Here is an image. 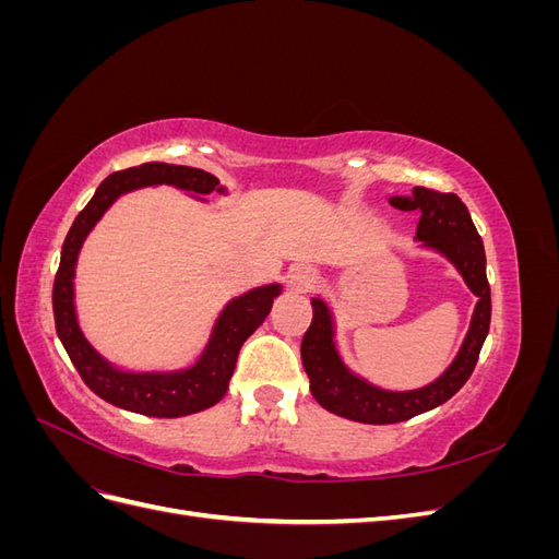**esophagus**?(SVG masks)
I'll return each mask as SVG.
<instances>
[{"label": "esophagus", "instance_id": "esophagus-1", "mask_svg": "<svg viewBox=\"0 0 559 559\" xmlns=\"http://www.w3.org/2000/svg\"><path fill=\"white\" fill-rule=\"evenodd\" d=\"M317 284V273L308 265H294L289 270V286L294 292H310Z\"/></svg>", "mask_w": 559, "mask_h": 559}]
</instances>
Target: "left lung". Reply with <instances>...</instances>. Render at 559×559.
Segmentation results:
<instances>
[{
	"label": "left lung",
	"mask_w": 559,
	"mask_h": 559,
	"mask_svg": "<svg viewBox=\"0 0 559 559\" xmlns=\"http://www.w3.org/2000/svg\"><path fill=\"white\" fill-rule=\"evenodd\" d=\"M389 202L396 210L419 212L415 242L450 261L478 302L473 308L464 343L443 373L425 386L394 392L354 373L337 349L335 319L329 302L321 296L310 300L312 324L300 343V359L310 378V392L321 408L337 417L364 421V425H396L452 399L476 368L489 331V317H492V298H489L485 275V247L464 202L454 193H438L421 186H415L413 195L392 198Z\"/></svg>",
	"instance_id": "8db88e82"
}]
</instances>
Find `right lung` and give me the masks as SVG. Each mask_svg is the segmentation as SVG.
Returning <instances> with one entry per match:
<instances>
[{
  "instance_id": "obj_1",
  "label": "right lung",
  "mask_w": 559,
  "mask_h": 559,
  "mask_svg": "<svg viewBox=\"0 0 559 559\" xmlns=\"http://www.w3.org/2000/svg\"><path fill=\"white\" fill-rule=\"evenodd\" d=\"M163 183L175 186V189L186 191L202 202L207 200L200 195H210L214 191L226 193V186L218 183L214 175L186 165L144 163L140 167H128V170L109 175L97 186L88 205L79 212L64 238L60 267L53 282V314L62 347L70 354L83 382L99 399L123 411L148 417H183L212 408L214 403L226 396L240 347L265 321L270 308H273V300L282 294V284H263L228 300L214 321L207 345L202 347L200 357L191 366L177 370H126L107 361L86 341L76 319L74 275L79 251L86 242L88 233L118 198L130 191L146 189V186Z\"/></svg>"
}]
</instances>
